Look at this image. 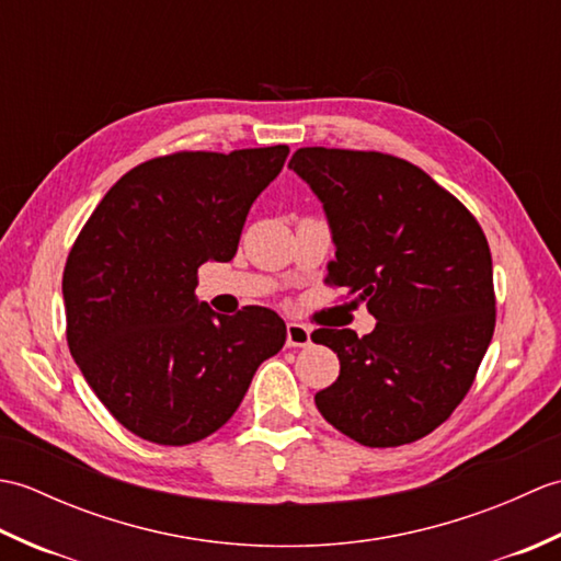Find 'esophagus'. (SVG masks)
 <instances>
[{
	"label": "esophagus",
	"instance_id": "esophagus-1",
	"mask_svg": "<svg viewBox=\"0 0 561 561\" xmlns=\"http://www.w3.org/2000/svg\"><path fill=\"white\" fill-rule=\"evenodd\" d=\"M311 344V330L301 323L287 325V347H308Z\"/></svg>",
	"mask_w": 561,
	"mask_h": 561
}]
</instances>
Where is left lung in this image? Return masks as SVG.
<instances>
[{
	"mask_svg": "<svg viewBox=\"0 0 561 561\" xmlns=\"http://www.w3.org/2000/svg\"><path fill=\"white\" fill-rule=\"evenodd\" d=\"M289 169L323 202L337 248L325 282L378 320L364 337L313 332L340 359L318 410L362 446L412 444L468 396L492 342L490 243L460 199L390 153L304 147Z\"/></svg>",
	"mask_w": 561,
	"mask_h": 561,
	"instance_id": "obj_1",
	"label": "left lung"
}]
</instances>
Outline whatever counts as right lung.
<instances>
[{
	"label": "right lung",
	"mask_w": 561,
	"mask_h": 561,
	"mask_svg": "<svg viewBox=\"0 0 561 561\" xmlns=\"http://www.w3.org/2000/svg\"><path fill=\"white\" fill-rule=\"evenodd\" d=\"M287 145L178 151L135 165L83 224L62 296L83 378L129 432L187 446L231 420L287 325L262 306L236 316L197 301V270L229 262L250 205L279 175Z\"/></svg>",
	"instance_id": "right-lung-1"
}]
</instances>
